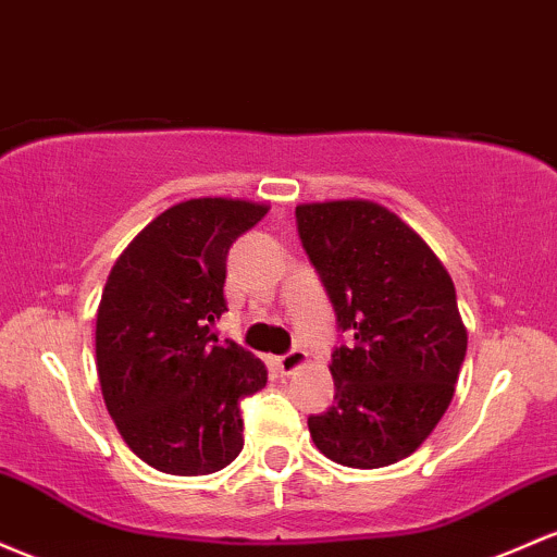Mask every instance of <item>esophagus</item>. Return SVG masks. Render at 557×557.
<instances>
[{
	"label": "esophagus",
	"mask_w": 557,
	"mask_h": 557,
	"mask_svg": "<svg viewBox=\"0 0 557 557\" xmlns=\"http://www.w3.org/2000/svg\"><path fill=\"white\" fill-rule=\"evenodd\" d=\"M307 362L309 354L304 351V348H293V351L283 354V357H274V368H277L280 375H290V372L301 370Z\"/></svg>",
	"instance_id": "34e87169"
}]
</instances>
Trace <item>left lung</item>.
I'll return each mask as SVG.
<instances>
[{"label": "left lung", "mask_w": 557, "mask_h": 557, "mask_svg": "<svg viewBox=\"0 0 557 557\" xmlns=\"http://www.w3.org/2000/svg\"><path fill=\"white\" fill-rule=\"evenodd\" d=\"M296 224L348 335L330 364L333 407L309 418L311 442L338 466H394L455 396L468 348L455 283L423 237L372 200L301 203Z\"/></svg>", "instance_id": "left-lung-1"}]
</instances>
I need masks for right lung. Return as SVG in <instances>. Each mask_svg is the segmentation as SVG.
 Returning <instances> with one entry per match:
<instances>
[{"label":"right lung","instance_id":"obj_1","mask_svg":"<svg viewBox=\"0 0 557 557\" xmlns=\"http://www.w3.org/2000/svg\"><path fill=\"white\" fill-rule=\"evenodd\" d=\"M267 211L182 200L110 269L95 333L102 399L126 447L161 473H216L240 455V399L267 386V368L248 348L219 346L211 325L227 311L230 246Z\"/></svg>","mask_w":557,"mask_h":557}]
</instances>
